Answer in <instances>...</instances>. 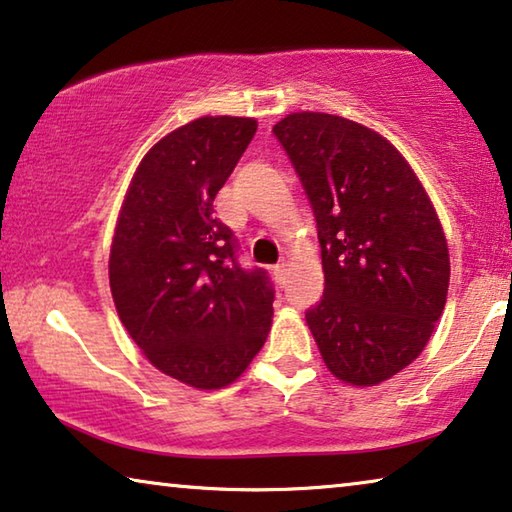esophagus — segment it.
Listing matches in <instances>:
<instances>
[{
    "label": "esophagus",
    "mask_w": 512,
    "mask_h": 512,
    "mask_svg": "<svg viewBox=\"0 0 512 512\" xmlns=\"http://www.w3.org/2000/svg\"><path fill=\"white\" fill-rule=\"evenodd\" d=\"M287 266H289V255H282L280 257V262L275 264V278H278V282L282 285V282H285V275H287Z\"/></svg>",
    "instance_id": "34e87169"
}]
</instances>
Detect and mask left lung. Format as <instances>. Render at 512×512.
Returning <instances> with one entry per match:
<instances>
[{"label":"left lung","instance_id":"obj_1","mask_svg":"<svg viewBox=\"0 0 512 512\" xmlns=\"http://www.w3.org/2000/svg\"><path fill=\"white\" fill-rule=\"evenodd\" d=\"M310 200L326 289L305 321L326 367L371 387L424 351L449 291V248L424 186L373 129L330 113L273 127Z\"/></svg>","mask_w":512,"mask_h":512}]
</instances>
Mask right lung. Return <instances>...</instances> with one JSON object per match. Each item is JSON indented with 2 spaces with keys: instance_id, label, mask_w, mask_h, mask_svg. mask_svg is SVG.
<instances>
[{
  "instance_id": "right-lung-1",
  "label": "right lung",
  "mask_w": 512,
  "mask_h": 512,
  "mask_svg": "<svg viewBox=\"0 0 512 512\" xmlns=\"http://www.w3.org/2000/svg\"><path fill=\"white\" fill-rule=\"evenodd\" d=\"M257 120L205 116L152 145L120 209L109 285L129 337L154 367L196 389L237 380L271 330L273 285L243 269L214 198Z\"/></svg>"
}]
</instances>
